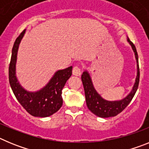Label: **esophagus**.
I'll return each mask as SVG.
<instances>
[{"label":"esophagus","mask_w":149,"mask_h":149,"mask_svg":"<svg viewBox=\"0 0 149 149\" xmlns=\"http://www.w3.org/2000/svg\"><path fill=\"white\" fill-rule=\"evenodd\" d=\"M82 73L81 68L79 66H74L72 69V74L75 76H80Z\"/></svg>","instance_id":"34e87169"}]
</instances>
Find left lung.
Here are the masks:
<instances>
[{"label":"left lung","instance_id":"obj_1","mask_svg":"<svg viewBox=\"0 0 149 149\" xmlns=\"http://www.w3.org/2000/svg\"><path fill=\"white\" fill-rule=\"evenodd\" d=\"M127 42L132 47V49L135 54V57L137 63V75L136 77V81L134 84L131 92L126 96L125 98L120 101H110L104 100L101 97L93 86V82L91 80L89 73L86 71L83 72L81 75L83 85H84V92H85V97H86V105L89 110L93 113L98 117L101 118H108L113 117L120 113L122 110L125 109L126 107L130 104L134 95L136 93L138 89L139 82V63H138V54L136 49L134 43L131 42L129 38H127Z\"/></svg>","mask_w":149,"mask_h":149}]
</instances>
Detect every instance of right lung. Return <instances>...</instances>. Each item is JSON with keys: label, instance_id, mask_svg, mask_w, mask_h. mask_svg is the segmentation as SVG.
Wrapping results in <instances>:
<instances>
[{"label": "right lung", "instance_id": "right-lung-1", "mask_svg": "<svg viewBox=\"0 0 149 149\" xmlns=\"http://www.w3.org/2000/svg\"><path fill=\"white\" fill-rule=\"evenodd\" d=\"M25 30L18 36L12 50L9 66V81L15 98L26 111L36 117H47L58 111L63 105L62 89L72 74V66L59 70L54 74L48 84L40 90L31 93L20 85L15 76V63L18 45Z\"/></svg>", "mask_w": 149, "mask_h": 149}]
</instances>
